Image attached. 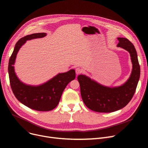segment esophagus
<instances>
[{
  "instance_id": "1",
  "label": "esophagus",
  "mask_w": 148,
  "mask_h": 148,
  "mask_svg": "<svg viewBox=\"0 0 148 148\" xmlns=\"http://www.w3.org/2000/svg\"><path fill=\"white\" fill-rule=\"evenodd\" d=\"M82 72V69L80 67H77L75 68V73L77 74H79Z\"/></svg>"
}]
</instances>
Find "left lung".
Returning <instances> with one entry per match:
<instances>
[{
	"label": "left lung",
	"instance_id": "8db88e82",
	"mask_svg": "<svg viewBox=\"0 0 148 148\" xmlns=\"http://www.w3.org/2000/svg\"><path fill=\"white\" fill-rule=\"evenodd\" d=\"M120 47L127 50L133 64V69L129 79L121 86L108 88L91 80L88 77L80 75L77 79L84 104L89 109L100 113H110L126 106L133 98L140 74L137 54L134 45L128 39L118 38Z\"/></svg>",
	"mask_w": 148,
	"mask_h": 148
}]
</instances>
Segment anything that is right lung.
Listing matches in <instances>:
<instances>
[{
    "instance_id": "add662e5",
    "label": "right lung",
    "mask_w": 148,
    "mask_h": 148,
    "mask_svg": "<svg viewBox=\"0 0 148 148\" xmlns=\"http://www.w3.org/2000/svg\"><path fill=\"white\" fill-rule=\"evenodd\" d=\"M45 35V33H36L20 39L15 45L8 64L10 85L15 97L31 109L41 112L54 109L58 105L67 84L75 78V70L71 69L68 72L58 74L47 82L38 86L25 84L18 79L13 65L19 49L26 41L42 38Z\"/></svg>"
}]
</instances>
